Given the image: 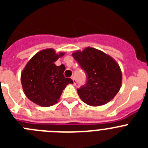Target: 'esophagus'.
<instances>
[{"label": "esophagus", "mask_w": 148, "mask_h": 148, "mask_svg": "<svg viewBox=\"0 0 148 148\" xmlns=\"http://www.w3.org/2000/svg\"><path fill=\"white\" fill-rule=\"evenodd\" d=\"M71 78H72V79H73V84H74V85H75V84H76V81H75V78H74V76H72Z\"/></svg>", "instance_id": "1"}]
</instances>
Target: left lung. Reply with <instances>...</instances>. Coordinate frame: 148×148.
Masks as SVG:
<instances>
[{
  "label": "left lung",
  "instance_id": "left-lung-1",
  "mask_svg": "<svg viewBox=\"0 0 148 148\" xmlns=\"http://www.w3.org/2000/svg\"><path fill=\"white\" fill-rule=\"evenodd\" d=\"M87 75L85 85L78 89L85 104L98 107L110 101L121 87L122 73L119 65L110 56L95 48H84L72 54Z\"/></svg>",
  "mask_w": 148,
  "mask_h": 148
}]
</instances>
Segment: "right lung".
Instances as JSON below:
<instances>
[{
  "label": "right lung",
  "instance_id": "obj_1",
  "mask_svg": "<svg viewBox=\"0 0 148 148\" xmlns=\"http://www.w3.org/2000/svg\"><path fill=\"white\" fill-rule=\"evenodd\" d=\"M65 55L56 53L53 48L39 51L27 62L21 72V81L24 94L30 101L41 107H50L59 101L60 96L71 78H65V66L54 64Z\"/></svg>",
  "mask_w": 148,
  "mask_h": 148
}]
</instances>
